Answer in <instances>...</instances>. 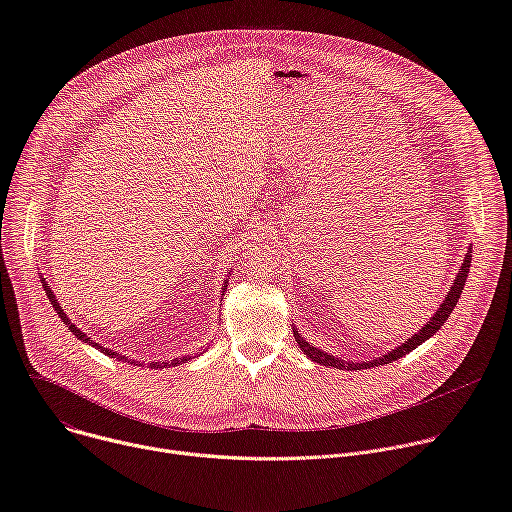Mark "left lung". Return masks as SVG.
<instances>
[{
    "label": "left lung",
    "mask_w": 512,
    "mask_h": 512,
    "mask_svg": "<svg viewBox=\"0 0 512 512\" xmlns=\"http://www.w3.org/2000/svg\"><path fill=\"white\" fill-rule=\"evenodd\" d=\"M470 263H472V251H468L466 253V259H463V263H461V271L457 273V277H455V282H453V286H451V290H449V294H447V298L443 300V304H441V308L433 314V318L425 324V327L418 331L416 335H412L410 339H406L400 347H396V349H392L390 353H386V355H382V357H376L374 361H363V363H353V361H343V359H339V357H335V355H331V353H324L322 349H318V347H312L308 341H304L302 339V335L294 329V339H296V343H298V347L304 351V355L306 357H310L314 363H318V365H331V367H337V369H367V367H376V365H384V363H392V361H396V359H400L402 355H406V353H410L412 349H416L418 345L421 343H425L427 339H431L443 324H445V320L449 318V314H451V310L455 308V304H457V300H459V296H461V290H463V286H466V280H468V273H470Z\"/></svg>",
    "instance_id": "left-lung-1"
}]
</instances>
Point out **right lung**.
Here are the masks:
<instances>
[{
  "label": "right lung",
  "instance_id": "1",
  "mask_svg": "<svg viewBox=\"0 0 512 512\" xmlns=\"http://www.w3.org/2000/svg\"><path fill=\"white\" fill-rule=\"evenodd\" d=\"M40 282H42V286H44V292H46V296H49V302H51V304H53V308L57 310L59 318L63 320V324H67V329H69V331H71V333H73V335H75L79 341H83V343H89L91 347L100 349V351H102V353H106L108 357H116L118 361H128V359H126V355H120V353H116V351H112V349H106V347H102V345H98V343L91 341V339H89L85 333H81V329L77 327V324H75V322H71V320H69V316L63 312V308L59 306V302H57V298H55V294H53L51 286L44 282V277H42ZM224 284H226V282H224ZM222 290H226V286H222ZM190 359H192L190 355H185V357H175V359H171V361H151V363H149V367H167V365H177V363L190 361ZM132 363H136V365H143V361H134V359H132Z\"/></svg>",
  "mask_w": 512,
  "mask_h": 512
}]
</instances>
